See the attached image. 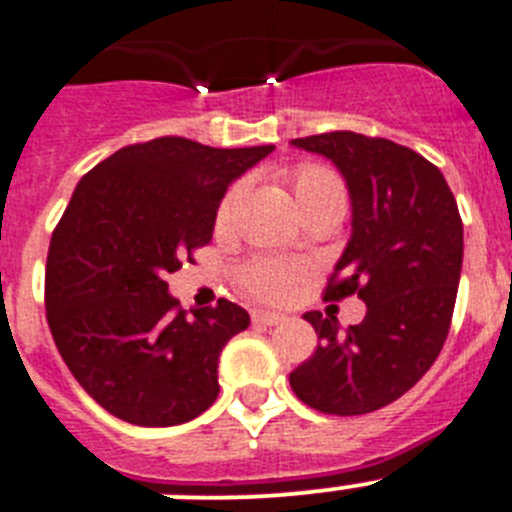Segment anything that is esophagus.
<instances>
[{"label": "esophagus", "mask_w": 512, "mask_h": 512, "mask_svg": "<svg viewBox=\"0 0 512 512\" xmlns=\"http://www.w3.org/2000/svg\"><path fill=\"white\" fill-rule=\"evenodd\" d=\"M251 320H253V325L274 327V325H279V322H284V314L264 312V309H253V312H251Z\"/></svg>", "instance_id": "1"}]
</instances>
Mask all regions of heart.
<instances>
[{
  "mask_svg": "<svg viewBox=\"0 0 512 512\" xmlns=\"http://www.w3.org/2000/svg\"><path fill=\"white\" fill-rule=\"evenodd\" d=\"M289 190H292L299 213L317 203H337L345 208V187H342L340 177L325 167H299L297 172L289 175ZM243 192H246V182H236L231 190L225 192L218 205V218H215L218 228L231 225L233 215L243 200ZM297 276V266L281 259H253L241 269L243 287L264 302H281L292 292Z\"/></svg>",
  "mask_w": 512,
  "mask_h": 512,
  "instance_id": "1",
  "label": "heart"
}]
</instances>
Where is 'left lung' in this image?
I'll use <instances>...</instances> for the list:
<instances>
[{"label":"left lung","instance_id":"1","mask_svg":"<svg viewBox=\"0 0 512 512\" xmlns=\"http://www.w3.org/2000/svg\"><path fill=\"white\" fill-rule=\"evenodd\" d=\"M292 144L348 185L353 233L325 299L358 294L368 312L345 332L337 317L304 314L320 342L289 383L322 414H370L414 388L447 340L464 248L457 200L429 159L388 139L330 131Z\"/></svg>","mask_w":512,"mask_h":512}]
</instances>
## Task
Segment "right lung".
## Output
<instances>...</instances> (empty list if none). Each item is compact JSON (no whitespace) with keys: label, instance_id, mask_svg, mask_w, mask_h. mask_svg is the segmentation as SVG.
<instances>
[{"label":"right lung","instance_id":"obj_1","mask_svg":"<svg viewBox=\"0 0 512 512\" xmlns=\"http://www.w3.org/2000/svg\"><path fill=\"white\" fill-rule=\"evenodd\" d=\"M271 152L162 137L119 149L75 187L48 251V325L116 419L185 424L218 398L220 353L251 317L228 299L187 317L164 276L210 243L228 185Z\"/></svg>","mask_w":512,"mask_h":512}]
</instances>
